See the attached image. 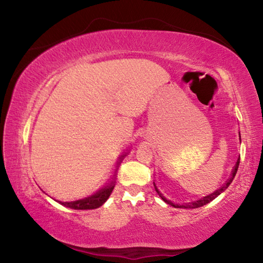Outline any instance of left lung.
I'll list each match as a JSON object with an SVG mask.
<instances>
[{"label":"left lung","mask_w":263,"mask_h":263,"mask_svg":"<svg viewBox=\"0 0 263 263\" xmlns=\"http://www.w3.org/2000/svg\"><path fill=\"white\" fill-rule=\"evenodd\" d=\"M239 162H240V158L237 160V163H235V166H234L233 171H232V174H231V177H230V179H229L228 181H226V183H225L224 185H222L221 188H219V189L216 190V191H213L212 194L205 196V197L197 199V201L186 202V203H182V204H181V203H174V202L171 201V199L167 198L166 196H164V195L162 194L161 189L159 188V185H158L157 183H155V182H153L154 189H155V191H157L160 197L162 198V201H164L167 204H169V205H172V206H174V208H181V209H196V208H201V206H203V205H205V204L210 203L211 201H213V199H215L216 197H218V196H219L221 193H224V191L229 188V185H230L231 183H232V181H233V179H234L235 174H237V171H238V167H239Z\"/></svg>","instance_id":"1"}]
</instances>
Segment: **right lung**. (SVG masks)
<instances>
[{
	"label": "right lung",
	"mask_w": 263,
	"mask_h": 263,
	"mask_svg": "<svg viewBox=\"0 0 263 263\" xmlns=\"http://www.w3.org/2000/svg\"><path fill=\"white\" fill-rule=\"evenodd\" d=\"M125 158V155H122V158ZM115 188V181L111 182L109 185H106L105 188L101 189L95 193L94 195L89 196V197H84L82 199H78V201H73V202H59L61 205H64L66 208L69 209H74V210H90V209H97L106 202V199L109 198V196L112 193V190Z\"/></svg>",
	"instance_id": "add662e5"
}]
</instances>
